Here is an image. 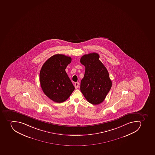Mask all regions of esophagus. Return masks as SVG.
<instances>
[{
	"label": "esophagus",
	"instance_id": "1",
	"mask_svg": "<svg viewBox=\"0 0 155 155\" xmlns=\"http://www.w3.org/2000/svg\"><path fill=\"white\" fill-rule=\"evenodd\" d=\"M79 83L78 82H76L74 83V87H75V88L77 89L78 88V86H79Z\"/></svg>",
	"mask_w": 155,
	"mask_h": 155
}]
</instances>
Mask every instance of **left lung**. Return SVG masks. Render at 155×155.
I'll return each instance as SVG.
<instances>
[{
  "label": "left lung",
  "mask_w": 155,
  "mask_h": 155,
  "mask_svg": "<svg viewBox=\"0 0 155 155\" xmlns=\"http://www.w3.org/2000/svg\"><path fill=\"white\" fill-rule=\"evenodd\" d=\"M99 57L98 54L93 52L84 55L80 60L85 67L81 91L87 101L95 105L104 101L112 86L108 71Z\"/></svg>",
  "instance_id": "left-lung-1"
}]
</instances>
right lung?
Listing matches in <instances>:
<instances>
[{
    "label": "right lung",
    "instance_id": "add662e5",
    "mask_svg": "<svg viewBox=\"0 0 155 155\" xmlns=\"http://www.w3.org/2000/svg\"><path fill=\"white\" fill-rule=\"evenodd\" d=\"M72 61L70 56L54 55L42 66L40 72L41 88L45 94L56 103L67 100L74 90V87L65 69Z\"/></svg>",
    "mask_w": 155,
    "mask_h": 155
}]
</instances>
